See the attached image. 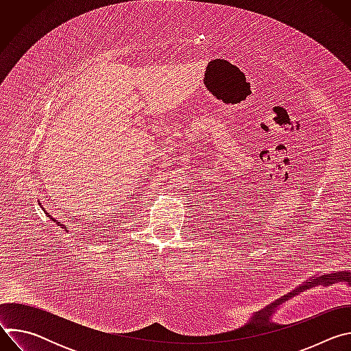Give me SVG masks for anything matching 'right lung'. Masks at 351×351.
Instances as JSON below:
<instances>
[{
    "label": "right lung",
    "instance_id": "obj_1",
    "mask_svg": "<svg viewBox=\"0 0 351 351\" xmlns=\"http://www.w3.org/2000/svg\"><path fill=\"white\" fill-rule=\"evenodd\" d=\"M48 217H49V215H48ZM49 219H53V221H54V222H56V223H57V225H60V226H62V225H61V223H60V222H58V221H56V219H54V218H53V217H49Z\"/></svg>",
    "mask_w": 351,
    "mask_h": 351
}]
</instances>
